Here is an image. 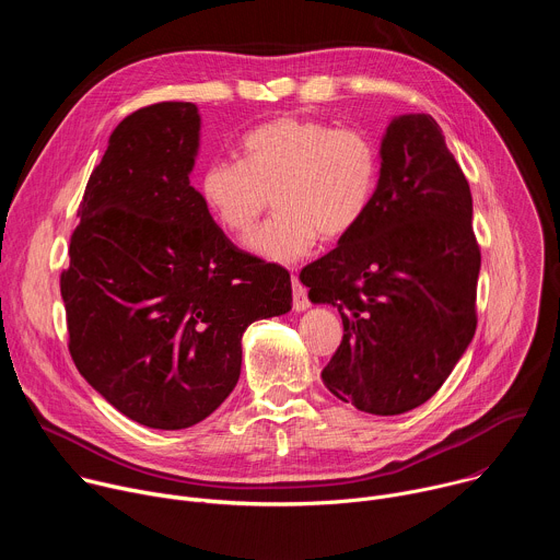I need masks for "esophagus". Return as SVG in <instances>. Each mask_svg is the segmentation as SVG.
Returning a JSON list of instances; mask_svg holds the SVG:
<instances>
[{
    "label": "esophagus",
    "instance_id": "34e87169",
    "mask_svg": "<svg viewBox=\"0 0 560 560\" xmlns=\"http://www.w3.org/2000/svg\"><path fill=\"white\" fill-rule=\"evenodd\" d=\"M292 305L296 312H303L310 307V299H307V290L301 285V281L296 277H292Z\"/></svg>",
    "mask_w": 560,
    "mask_h": 560
}]
</instances>
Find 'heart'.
Instances as JSON below:
<instances>
[{
  "label": "heart",
  "instance_id": "heart-1",
  "mask_svg": "<svg viewBox=\"0 0 560 560\" xmlns=\"http://www.w3.org/2000/svg\"><path fill=\"white\" fill-rule=\"evenodd\" d=\"M378 148L359 128L283 115L248 130L242 162H212L199 195L221 230L248 236L270 197L277 214L248 242L272 264H294L316 238L339 242L370 210L378 184Z\"/></svg>",
  "mask_w": 560,
  "mask_h": 560
}]
</instances>
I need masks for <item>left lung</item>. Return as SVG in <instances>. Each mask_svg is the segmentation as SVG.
I'll return each mask as SVG.
<instances>
[{
	"label": "left lung",
	"mask_w": 560,
	"mask_h": 560,
	"mask_svg": "<svg viewBox=\"0 0 560 560\" xmlns=\"http://www.w3.org/2000/svg\"><path fill=\"white\" fill-rule=\"evenodd\" d=\"M478 270L469 184L439 124L394 117L363 221L299 275L310 301L343 322L326 387L378 417L423 406L476 332Z\"/></svg>",
	"instance_id": "left-lung-1"
}]
</instances>
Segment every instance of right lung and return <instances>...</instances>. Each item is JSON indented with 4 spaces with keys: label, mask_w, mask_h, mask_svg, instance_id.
<instances>
[{
    "label": "right lung",
    "mask_w": 560,
    "mask_h": 560,
    "mask_svg": "<svg viewBox=\"0 0 560 560\" xmlns=\"http://www.w3.org/2000/svg\"><path fill=\"white\" fill-rule=\"evenodd\" d=\"M199 128L195 104L162 102L113 130L59 281L79 374L154 430L210 417L246 328L292 307L288 270L238 250L190 186Z\"/></svg>",
    "instance_id": "add662e5"
}]
</instances>
